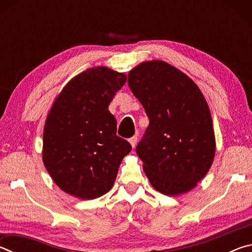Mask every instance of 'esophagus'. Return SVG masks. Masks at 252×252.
<instances>
[{"instance_id": "obj_1", "label": "esophagus", "mask_w": 252, "mask_h": 252, "mask_svg": "<svg viewBox=\"0 0 252 252\" xmlns=\"http://www.w3.org/2000/svg\"><path fill=\"white\" fill-rule=\"evenodd\" d=\"M129 142H130V144L132 146V148H134L136 142H138V136H136V135L132 136V138L129 140Z\"/></svg>"}]
</instances>
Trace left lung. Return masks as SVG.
I'll return each mask as SVG.
<instances>
[{
  "label": "left lung",
  "instance_id": "1",
  "mask_svg": "<svg viewBox=\"0 0 252 252\" xmlns=\"http://www.w3.org/2000/svg\"><path fill=\"white\" fill-rule=\"evenodd\" d=\"M127 76L150 120L136 153L151 186L171 197L192 190L216 155L212 118L201 90L161 60L140 63Z\"/></svg>",
  "mask_w": 252,
  "mask_h": 252
}]
</instances>
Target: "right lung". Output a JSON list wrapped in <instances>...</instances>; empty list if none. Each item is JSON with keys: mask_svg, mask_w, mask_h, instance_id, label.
Instances as JSON below:
<instances>
[{"mask_svg": "<svg viewBox=\"0 0 252 252\" xmlns=\"http://www.w3.org/2000/svg\"><path fill=\"white\" fill-rule=\"evenodd\" d=\"M126 75L108 66L89 67L55 97L43 130L42 160L55 185L67 194L92 200L113 187L131 146L117 135L110 102Z\"/></svg>", "mask_w": 252, "mask_h": 252, "instance_id": "right-lung-1", "label": "right lung"}]
</instances>
